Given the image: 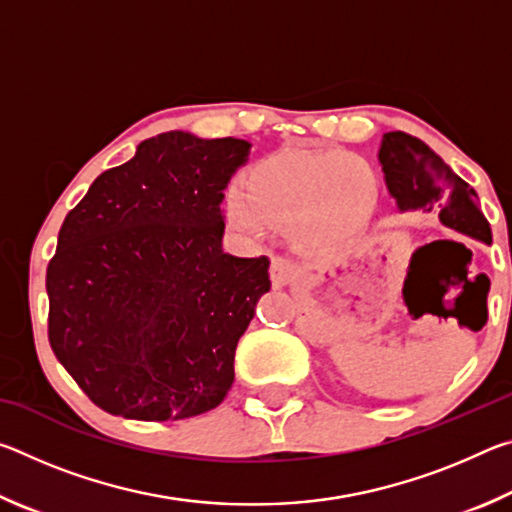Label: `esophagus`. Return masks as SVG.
Returning <instances> with one entry per match:
<instances>
[{
  "instance_id": "obj_1",
  "label": "esophagus",
  "mask_w": 512,
  "mask_h": 512,
  "mask_svg": "<svg viewBox=\"0 0 512 512\" xmlns=\"http://www.w3.org/2000/svg\"><path fill=\"white\" fill-rule=\"evenodd\" d=\"M293 280H296V266H293L289 259H282L277 257L271 262V282L275 289H282L287 287V284H291Z\"/></svg>"
}]
</instances>
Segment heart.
I'll return each mask as SVG.
<instances>
[{"mask_svg": "<svg viewBox=\"0 0 512 512\" xmlns=\"http://www.w3.org/2000/svg\"><path fill=\"white\" fill-rule=\"evenodd\" d=\"M377 203V171L361 155L284 149L248 171L244 189L228 194L225 214L244 237H262L268 223L287 225L293 246L323 255L361 235Z\"/></svg>", "mask_w": 512, "mask_h": 512, "instance_id": "1", "label": "heart"}]
</instances>
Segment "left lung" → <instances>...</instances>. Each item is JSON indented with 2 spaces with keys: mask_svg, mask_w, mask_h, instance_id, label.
<instances>
[{
  "mask_svg": "<svg viewBox=\"0 0 512 512\" xmlns=\"http://www.w3.org/2000/svg\"><path fill=\"white\" fill-rule=\"evenodd\" d=\"M377 160L397 210L433 214L458 235L485 246L492 244L490 223L485 221L474 189L418 137L402 131L386 133Z\"/></svg>",
  "mask_w": 512,
  "mask_h": 512,
  "instance_id": "left-lung-1",
  "label": "left lung"
}]
</instances>
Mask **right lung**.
<instances>
[{"mask_svg": "<svg viewBox=\"0 0 512 512\" xmlns=\"http://www.w3.org/2000/svg\"><path fill=\"white\" fill-rule=\"evenodd\" d=\"M250 146L160 133L67 214L47 268L49 343L99 409L183 420L228 395L271 289L266 257L223 250V189Z\"/></svg>", "mask_w": 512, "mask_h": 512, "instance_id": "obj_1", "label": "right lung"}]
</instances>
